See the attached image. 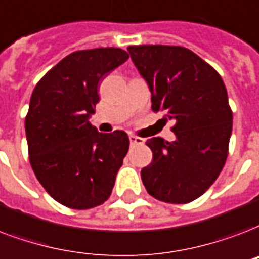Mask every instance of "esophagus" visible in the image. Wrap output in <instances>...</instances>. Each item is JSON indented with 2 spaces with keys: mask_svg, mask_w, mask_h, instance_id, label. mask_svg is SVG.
<instances>
[{
  "mask_svg": "<svg viewBox=\"0 0 259 259\" xmlns=\"http://www.w3.org/2000/svg\"><path fill=\"white\" fill-rule=\"evenodd\" d=\"M129 140H130V145H141L144 143L143 138L137 137V136H129Z\"/></svg>",
  "mask_w": 259,
  "mask_h": 259,
  "instance_id": "obj_1",
  "label": "esophagus"
}]
</instances>
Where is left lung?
<instances>
[{
	"label": "left lung",
	"instance_id": "left-lung-1",
	"mask_svg": "<svg viewBox=\"0 0 259 259\" xmlns=\"http://www.w3.org/2000/svg\"><path fill=\"white\" fill-rule=\"evenodd\" d=\"M127 50L152 94V110L165 111L177 140L152 137V163L141 169L147 191L167 204H187L212 186L228 156L232 111L223 78L181 46L141 45Z\"/></svg>",
	"mask_w": 259,
	"mask_h": 259
}]
</instances>
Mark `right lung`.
Segmentation results:
<instances>
[{
    "mask_svg": "<svg viewBox=\"0 0 259 259\" xmlns=\"http://www.w3.org/2000/svg\"><path fill=\"white\" fill-rule=\"evenodd\" d=\"M129 58L116 47L74 51L37 82L25 116L29 163L57 202L91 209L108 200L129 151L125 132L99 133L90 116L102 78Z\"/></svg>",
    "mask_w": 259,
    "mask_h": 259,
    "instance_id": "1",
    "label": "right lung"
}]
</instances>
